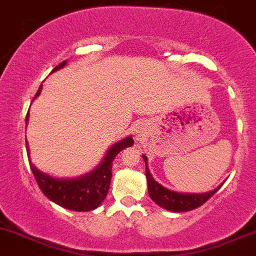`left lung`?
Returning a JSON list of instances; mask_svg holds the SVG:
<instances>
[{"mask_svg": "<svg viewBox=\"0 0 256 256\" xmlns=\"http://www.w3.org/2000/svg\"><path fill=\"white\" fill-rule=\"evenodd\" d=\"M144 161L146 165V180H148V195L154 202L161 206L162 209L168 210L172 212H185L194 210L196 208L202 206V204L208 202L212 195L222 188V185L218 186L216 188L208 192H202V194H185V192H176V191L170 190V188H165L161 184H158L152 175L150 174V170L148 168V158L142 155Z\"/></svg>", "mask_w": 256, "mask_h": 256, "instance_id": "8db88e82", "label": "left lung"}]
</instances>
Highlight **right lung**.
<instances>
[{
	"label": "right lung",
	"instance_id": "1",
	"mask_svg": "<svg viewBox=\"0 0 256 256\" xmlns=\"http://www.w3.org/2000/svg\"><path fill=\"white\" fill-rule=\"evenodd\" d=\"M66 65H68V61L65 60L60 65H57L52 70V72L65 68ZM41 91L42 85L37 90L34 100L38 98ZM27 124H28V112L26 115V126ZM132 145L134 140L131 136H128V138L118 141V142L114 144L106 151L101 162L94 170L85 174V175L74 178H54V176H51L48 174H44L41 170H38L32 164L31 158H28V161L40 188L51 202H54V204L65 208L68 210L90 212V210H94L100 206L101 202L105 200L106 195H108L111 178H112V172H111V170H112V161L115 160L116 155L125 148H130ZM26 150L27 156L30 158V148L27 141Z\"/></svg>",
	"mask_w": 256,
	"mask_h": 256
}]
</instances>
